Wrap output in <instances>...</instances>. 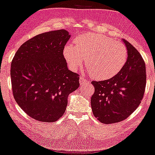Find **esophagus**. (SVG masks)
<instances>
[{
  "label": "esophagus",
  "instance_id": "obj_1",
  "mask_svg": "<svg viewBox=\"0 0 155 155\" xmlns=\"http://www.w3.org/2000/svg\"><path fill=\"white\" fill-rule=\"evenodd\" d=\"M79 83H80V84L83 86L84 84H89V81H87L85 78L83 77V76H81V77H80V79H79Z\"/></svg>",
  "mask_w": 155,
  "mask_h": 155
}]
</instances>
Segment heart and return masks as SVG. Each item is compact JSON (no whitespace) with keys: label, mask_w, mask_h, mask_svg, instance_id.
I'll return each mask as SVG.
<instances>
[{"label":"heart","mask_w":155,"mask_h":155,"mask_svg":"<svg viewBox=\"0 0 155 155\" xmlns=\"http://www.w3.org/2000/svg\"><path fill=\"white\" fill-rule=\"evenodd\" d=\"M66 45L63 56L73 69H78L85 58L86 66L93 79H111L122 70L128 58L127 48L122 42L99 33H89Z\"/></svg>","instance_id":"heart-1"}]
</instances>
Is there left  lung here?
Here are the masks:
<instances>
[{"label":"left lung","instance_id":"left-lung-1","mask_svg":"<svg viewBox=\"0 0 155 155\" xmlns=\"http://www.w3.org/2000/svg\"><path fill=\"white\" fill-rule=\"evenodd\" d=\"M126 64L117 75L101 81H92L94 92L91 106L94 117L102 124L125 120L140 105L146 87V66L139 51L126 40Z\"/></svg>","mask_w":155,"mask_h":155}]
</instances>
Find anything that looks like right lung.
Returning <instances> with one entry per match:
<instances>
[{
	"mask_svg": "<svg viewBox=\"0 0 155 155\" xmlns=\"http://www.w3.org/2000/svg\"><path fill=\"white\" fill-rule=\"evenodd\" d=\"M65 29L36 35L20 46L11 65L12 92L31 118L51 123L62 117L68 96L79 87V75L68 69L63 49Z\"/></svg>",
	"mask_w": 155,
	"mask_h": 155,
	"instance_id": "1",
	"label": "right lung"
}]
</instances>
